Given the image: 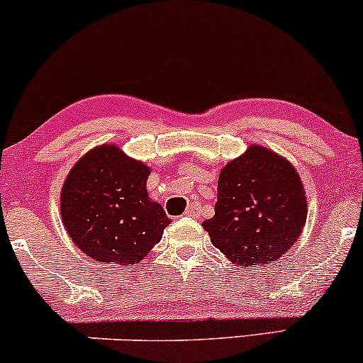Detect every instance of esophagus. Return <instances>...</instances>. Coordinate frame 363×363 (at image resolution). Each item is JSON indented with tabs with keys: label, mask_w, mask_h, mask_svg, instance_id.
Returning a JSON list of instances; mask_svg holds the SVG:
<instances>
[{
	"label": "esophagus",
	"mask_w": 363,
	"mask_h": 363,
	"mask_svg": "<svg viewBox=\"0 0 363 363\" xmlns=\"http://www.w3.org/2000/svg\"><path fill=\"white\" fill-rule=\"evenodd\" d=\"M199 211H201V206L198 205V203H193V205L187 206V210L184 211L186 216H191V218H196V216H199Z\"/></svg>",
	"instance_id": "34e87169"
}]
</instances>
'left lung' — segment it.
Segmentation results:
<instances>
[{"mask_svg": "<svg viewBox=\"0 0 363 363\" xmlns=\"http://www.w3.org/2000/svg\"><path fill=\"white\" fill-rule=\"evenodd\" d=\"M306 220L307 196L297 170L285 157L252 143L220 170L215 216L201 225L232 264L251 269L280 259Z\"/></svg>", "mask_w": 363, "mask_h": 363, "instance_id": "obj_1", "label": "left lung"}]
</instances>
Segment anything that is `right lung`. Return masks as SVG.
Segmentation results:
<instances>
[{
    "label": "right lung",
    "instance_id": "add662e5",
    "mask_svg": "<svg viewBox=\"0 0 363 363\" xmlns=\"http://www.w3.org/2000/svg\"><path fill=\"white\" fill-rule=\"evenodd\" d=\"M150 169L114 143L94 147L61 187V220L74 245L102 264L135 266L170 223L148 196Z\"/></svg>",
    "mask_w": 363,
    "mask_h": 363
}]
</instances>
